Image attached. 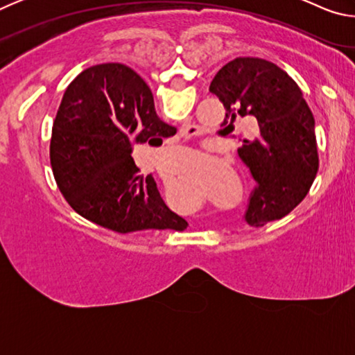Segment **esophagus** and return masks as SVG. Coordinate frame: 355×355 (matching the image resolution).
<instances>
[{
	"mask_svg": "<svg viewBox=\"0 0 355 355\" xmlns=\"http://www.w3.org/2000/svg\"><path fill=\"white\" fill-rule=\"evenodd\" d=\"M180 133H182V136L184 137V139H191L192 136H196V130L192 128V127H188V128H182V131H180ZM161 177H163V175H161ZM164 180L166 178L163 177V183H166Z\"/></svg>",
	"mask_w": 355,
	"mask_h": 355,
	"instance_id": "1",
	"label": "esophagus"
}]
</instances>
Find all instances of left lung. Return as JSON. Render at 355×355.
<instances>
[{"mask_svg": "<svg viewBox=\"0 0 355 355\" xmlns=\"http://www.w3.org/2000/svg\"><path fill=\"white\" fill-rule=\"evenodd\" d=\"M209 92L225 107V130L245 116L258 123L238 148L257 182L245 220L263 227L282 219L305 199L320 166L315 117L299 86L266 59L236 58L216 73Z\"/></svg>", "mask_w": 355, "mask_h": 355, "instance_id": "left-lung-1", "label": "left lung"}]
</instances>
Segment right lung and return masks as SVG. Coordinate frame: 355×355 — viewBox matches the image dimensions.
<instances>
[{
	"mask_svg": "<svg viewBox=\"0 0 355 355\" xmlns=\"http://www.w3.org/2000/svg\"><path fill=\"white\" fill-rule=\"evenodd\" d=\"M155 111L146 81L123 64H100L69 84L53 123L50 161L64 199L83 218L119 233L184 230L188 222L139 175L133 144L175 135Z\"/></svg>",
	"mask_w": 355,
	"mask_h": 355,
	"instance_id": "1",
	"label": "right lung"
}]
</instances>
